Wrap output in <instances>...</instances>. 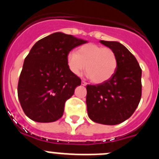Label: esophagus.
I'll list each match as a JSON object with an SVG mask.
<instances>
[{"label": "esophagus", "mask_w": 159, "mask_h": 159, "mask_svg": "<svg viewBox=\"0 0 159 159\" xmlns=\"http://www.w3.org/2000/svg\"><path fill=\"white\" fill-rule=\"evenodd\" d=\"M81 84H82L83 86H86V85H87V84H87V83L85 82V81H84V80H83L82 82H81Z\"/></svg>", "instance_id": "1"}]
</instances>
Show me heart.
Listing matches in <instances>:
<instances>
[{"mask_svg":"<svg viewBox=\"0 0 159 159\" xmlns=\"http://www.w3.org/2000/svg\"><path fill=\"white\" fill-rule=\"evenodd\" d=\"M66 60L69 70L75 75H81L86 67L88 76L95 84L109 80L118 67L117 56L111 48L92 43L80 46L77 52H69Z\"/></svg>","mask_w":159,"mask_h":159,"instance_id":"1","label":"heart"}]
</instances>
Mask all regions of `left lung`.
Instances as JSON below:
<instances>
[{
  "instance_id": "left-lung-1",
  "label": "left lung",
  "mask_w": 159,
  "mask_h": 159,
  "mask_svg": "<svg viewBox=\"0 0 159 159\" xmlns=\"http://www.w3.org/2000/svg\"><path fill=\"white\" fill-rule=\"evenodd\" d=\"M99 42L116 52L118 67L107 82L87 85L88 114L95 123L116 125L129 119L139 103L142 69L134 55L122 43Z\"/></svg>"
}]
</instances>
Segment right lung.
<instances>
[{
    "label": "right lung",
    "instance_id": "right-lung-1",
    "mask_svg": "<svg viewBox=\"0 0 159 159\" xmlns=\"http://www.w3.org/2000/svg\"><path fill=\"white\" fill-rule=\"evenodd\" d=\"M87 43L63 32L38 40L25 60L17 87L18 99L29 119L51 123L62 117L64 104L81 80L70 71L67 55Z\"/></svg>",
    "mask_w": 159,
    "mask_h": 159
}]
</instances>
